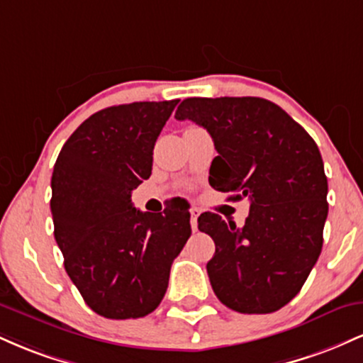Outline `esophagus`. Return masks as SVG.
Returning <instances> with one entry per match:
<instances>
[{"label": "esophagus", "instance_id": "esophagus-1", "mask_svg": "<svg viewBox=\"0 0 363 363\" xmlns=\"http://www.w3.org/2000/svg\"><path fill=\"white\" fill-rule=\"evenodd\" d=\"M189 213H191V228H193V232H196L198 230V216H199V213H201V211L198 210V208H191L189 210Z\"/></svg>", "mask_w": 363, "mask_h": 363}]
</instances>
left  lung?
Returning a JSON list of instances; mask_svg holds the SVG:
<instances>
[{
  "instance_id": "left-lung-1",
  "label": "left lung",
  "mask_w": 363,
  "mask_h": 363,
  "mask_svg": "<svg viewBox=\"0 0 363 363\" xmlns=\"http://www.w3.org/2000/svg\"><path fill=\"white\" fill-rule=\"evenodd\" d=\"M176 119L206 129L218 157L210 186L249 199L244 227L201 213L213 239L206 264L220 302L242 314H269L302 289L323 249L328 179L309 133L277 104L259 97L186 99Z\"/></svg>"
}]
</instances>
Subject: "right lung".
Returning a JSON list of instances; mask_svg holds the SVG:
<instances>
[{"label":"right lung","instance_id":"right-lung-1","mask_svg":"<svg viewBox=\"0 0 363 363\" xmlns=\"http://www.w3.org/2000/svg\"><path fill=\"white\" fill-rule=\"evenodd\" d=\"M176 106L133 102L95 112L54 165V239L83 301L107 319L155 311L191 235L186 203L164 213H143L131 203V191L152 174L153 147Z\"/></svg>","mask_w":363,"mask_h":363}]
</instances>
